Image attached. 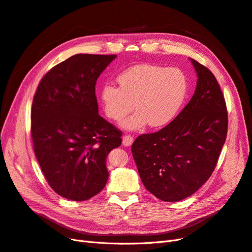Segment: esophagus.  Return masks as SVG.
Returning <instances> with one entry per match:
<instances>
[{
  "label": "esophagus",
  "instance_id": "34e87169",
  "mask_svg": "<svg viewBox=\"0 0 252 252\" xmlns=\"http://www.w3.org/2000/svg\"><path fill=\"white\" fill-rule=\"evenodd\" d=\"M133 141H134V138L131 135H125L124 138H122V145L126 147H130V146H132Z\"/></svg>",
  "mask_w": 252,
  "mask_h": 252
}]
</instances>
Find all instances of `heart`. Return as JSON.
Listing matches in <instances>:
<instances>
[{
	"instance_id": "1",
	"label": "heart",
	"mask_w": 252,
	"mask_h": 252,
	"mask_svg": "<svg viewBox=\"0 0 252 252\" xmlns=\"http://www.w3.org/2000/svg\"><path fill=\"white\" fill-rule=\"evenodd\" d=\"M119 86L106 83L101 89L104 114L119 121L134 109L132 116L122 121L126 130H141L148 124L160 127L173 120L188 90V80L182 69L153 64H139L118 76Z\"/></svg>"
}]
</instances>
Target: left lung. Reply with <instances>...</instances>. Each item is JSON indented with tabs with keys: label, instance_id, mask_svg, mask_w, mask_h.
Returning a JSON list of instances; mask_svg holds the SVG:
<instances>
[{
	"label": "left lung",
	"instance_id": "left-lung-1",
	"mask_svg": "<svg viewBox=\"0 0 252 252\" xmlns=\"http://www.w3.org/2000/svg\"><path fill=\"white\" fill-rule=\"evenodd\" d=\"M195 93L168 126L141 134L132 154L146 189L163 202H178L202 187L217 167L228 131L220 86L209 68L191 59Z\"/></svg>",
	"mask_w": 252,
	"mask_h": 252
}]
</instances>
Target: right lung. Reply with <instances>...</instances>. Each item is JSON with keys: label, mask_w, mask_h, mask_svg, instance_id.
Here are the masks:
<instances>
[{"label": "right lung", "mask_w": 252, "mask_h": 252, "mask_svg": "<svg viewBox=\"0 0 252 252\" xmlns=\"http://www.w3.org/2000/svg\"><path fill=\"white\" fill-rule=\"evenodd\" d=\"M116 55L78 54L41 79L32 105L34 155L57 194L76 202L101 191L109 178L107 154L122 132L98 114L97 79Z\"/></svg>", "instance_id": "obj_1"}]
</instances>
